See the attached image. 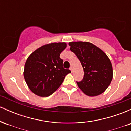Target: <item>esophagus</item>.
Returning a JSON list of instances; mask_svg holds the SVG:
<instances>
[{
    "instance_id": "obj_1",
    "label": "esophagus",
    "mask_w": 131,
    "mask_h": 131,
    "mask_svg": "<svg viewBox=\"0 0 131 131\" xmlns=\"http://www.w3.org/2000/svg\"><path fill=\"white\" fill-rule=\"evenodd\" d=\"M70 70H71V72L73 71V69H72V67H71V68H70Z\"/></svg>"
}]
</instances>
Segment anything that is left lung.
<instances>
[{
    "label": "left lung",
    "mask_w": 131,
    "mask_h": 131,
    "mask_svg": "<svg viewBox=\"0 0 131 131\" xmlns=\"http://www.w3.org/2000/svg\"><path fill=\"white\" fill-rule=\"evenodd\" d=\"M83 67L84 78L76 82L87 95L95 97L104 92L113 79V68L108 57L100 48L88 42H69Z\"/></svg>",
    "instance_id": "obj_1"
}]
</instances>
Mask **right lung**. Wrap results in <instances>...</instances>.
<instances>
[{"mask_svg":"<svg viewBox=\"0 0 131 131\" xmlns=\"http://www.w3.org/2000/svg\"><path fill=\"white\" fill-rule=\"evenodd\" d=\"M67 47L65 42L43 45L27 58L23 76L29 89L40 97H48L60 86L70 70L63 67L60 55Z\"/></svg>","mask_w":131,"mask_h":131,"instance_id":"right-lung-1","label":"right lung"}]
</instances>
